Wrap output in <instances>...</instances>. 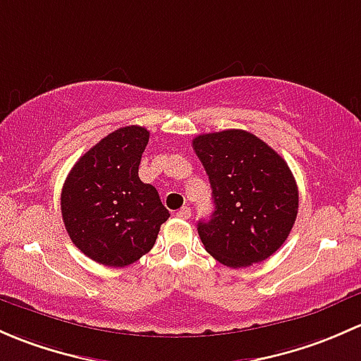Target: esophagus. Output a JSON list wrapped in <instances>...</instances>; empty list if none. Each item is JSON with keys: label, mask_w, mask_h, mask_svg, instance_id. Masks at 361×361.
Here are the masks:
<instances>
[{"label": "esophagus", "mask_w": 361, "mask_h": 361, "mask_svg": "<svg viewBox=\"0 0 361 361\" xmlns=\"http://www.w3.org/2000/svg\"><path fill=\"white\" fill-rule=\"evenodd\" d=\"M177 217H180V219H189L191 217V208L189 207H182L179 212H177Z\"/></svg>", "instance_id": "34e87169"}]
</instances>
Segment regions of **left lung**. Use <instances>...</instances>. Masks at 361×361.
I'll use <instances>...</instances> for the list:
<instances>
[{"label":"left lung","mask_w":361,"mask_h":361,"mask_svg":"<svg viewBox=\"0 0 361 361\" xmlns=\"http://www.w3.org/2000/svg\"><path fill=\"white\" fill-rule=\"evenodd\" d=\"M205 169L214 212L198 222L212 257L229 267L266 261L285 243L299 210V189L287 161L245 130L192 139Z\"/></svg>","instance_id":"obj_1"}]
</instances>
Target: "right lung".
Listing matches in <instances>:
<instances>
[{
    "mask_svg": "<svg viewBox=\"0 0 361 361\" xmlns=\"http://www.w3.org/2000/svg\"><path fill=\"white\" fill-rule=\"evenodd\" d=\"M147 140L144 126L114 130L78 159L62 185V221L71 241L104 266L139 261L170 217L156 188L139 179Z\"/></svg>",
    "mask_w": 361,
    "mask_h": 361,
    "instance_id": "1",
    "label": "right lung"
}]
</instances>
